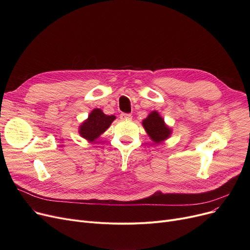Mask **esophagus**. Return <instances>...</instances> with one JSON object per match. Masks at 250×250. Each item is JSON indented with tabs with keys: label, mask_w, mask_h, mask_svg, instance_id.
I'll list each match as a JSON object with an SVG mask.
<instances>
[{
	"label": "esophagus",
	"mask_w": 250,
	"mask_h": 250,
	"mask_svg": "<svg viewBox=\"0 0 250 250\" xmlns=\"http://www.w3.org/2000/svg\"><path fill=\"white\" fill-rule=\"evenodd\" d=\"M122 120H132V114L129 113H122L121 114Z\"/></svg>",
	"instance_id": "esophagus-1"
}]
</instances>
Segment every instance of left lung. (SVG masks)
Returning a JSON list of instances; mask_svg holds the SVG:
<instances>
[{"mask_svg": "<svg viewBox=\"0 0 250 250\" xmlns=\"http://www.w3.org/2000/svg\"><path fill=\"white\" fill-rule=\"evenodd\" d=\"M143 126L155 143H160L170 136L171 130L165 125L163 118L157 111H153L143 121Z\"/></svg>", "mask_w": 250, "mask_h": 250, "instance_id": "1", "label": "left lung"}]
</instances>
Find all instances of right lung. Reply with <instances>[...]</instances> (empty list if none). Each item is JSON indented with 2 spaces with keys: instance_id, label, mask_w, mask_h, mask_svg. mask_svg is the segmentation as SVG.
I'll return each instance as SVG.
<instances>
[{
  "instance_id": "right-lung-1",
  "label": "right lung",
  "mask_w": 250,
  "mask_h": 250,
  "mask_svg": "<svg viewBox=\"0 0 250 250\" xmlns=\"http://www.w3.org/2000/svg\"><path fill=\"white\" fill-rule=\"evenodd\" d=\"M114 120V115H106L101 109L95 108L89 114L88 120L80 125L79 133L84 139L94 141L110 126Z\"/></svg>"
}]
</instances>
